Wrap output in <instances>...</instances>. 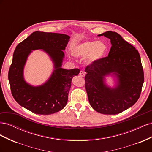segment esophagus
Here are the masks:
<instances>
[{
    "label": "esophagus",
    "mask_w": 152,
    "mask_h": 152,
    "mask_svg": "<svg viewBox=\"0 0 152 152\" xmlns=\"http://www.w3.org/2000/svg\"><path fill=\"white\" fill-rule=\"evenodd\" d=\"M86 73L84 71H83V70H81L80 72V73H79L80 76H81V77H84L86 75Z\"/></svg>",
    "instance_id": "esophagus-1"
}]
</instances>
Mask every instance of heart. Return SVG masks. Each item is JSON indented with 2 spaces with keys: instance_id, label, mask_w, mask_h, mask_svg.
<instances>
[{
  "instance_id": "obj_1",
  "label": "heart",
  "mask_w": 152,
  "mask_h": 152,
  "mask_svg": "<svg viewBox=\"0 0 152 152\" xmlns=\"http://www.w3.org/2000/svg\"><path fill=\"white\" fill-rule=\"evenodd\" d=\"M107 51V45L103 42L87 41L77 45L73 49L72 53L77 57H85L87 56V62L93 63L102 59Z\"/></svg>"
}]
</instances>
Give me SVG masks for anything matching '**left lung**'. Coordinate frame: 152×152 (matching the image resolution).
Returning <instances> with one entry per match:
<instances>
[{"mask_svg":"<svg viewBox=\"0 0 152 152\" xmlns=\"http://www.w3.org/2000/svg\"><path fill=\"white\" fill-rule=\"evenodd\" d=\"M110 39L112 47L108 56L86 68L85 87L90 104L99 113L115 115L134 104L139 99L144 82V72L137 50L116 32L99 35ZM113 72L118 84L110 88L104 77Z\"/></svg>","mask_w":152,"mask_h":152,"instance_id":"8db88e82","label":"left lung"}]
</instances>
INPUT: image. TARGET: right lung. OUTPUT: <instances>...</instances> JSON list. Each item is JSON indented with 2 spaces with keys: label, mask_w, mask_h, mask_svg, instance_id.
<instances>
[{
  "label": "right lung",
  "mask_w": 152,
  "mask_h": 152,
  "mask_svg": "<svg viewBox=\"0 0 152 152\" xmlns=\"http://www.w3.org/2000/svg\"><path fill=\"white\" fill-rule=\"evenodd\" d=\"M70 37L65 34L35 31L18 44L14 51L8 73L11 93L16 102L31 112L50 115L61 110L68 102L72 78L80 72L78 68L65 70L61 68L63 50ZM43 49L55 63L52 77L42 86L33 87L24 80L23 68L32 50Z\"/></svg>",
  "instance_id": "right-lung-1"
}]
</instances>
